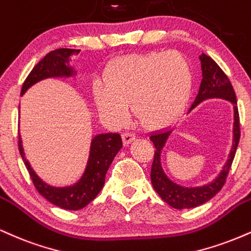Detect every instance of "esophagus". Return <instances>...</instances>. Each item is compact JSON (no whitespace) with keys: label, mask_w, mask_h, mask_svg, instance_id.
Instances as JSON below:
<instances>
[{"label":"esophagus","mask_w":251,"mask_h":251,"mask_svg":"<svg viewBox=\"0 0 251 251\" xmlns=\"http://www.w3.org/2000/svg\"><path fill=\"white\" fill-rule=\"evenodd\" d=\"M134 140H135V135L131 134V132H125V134H123V143H125L126 146L130 144Z\"/></svg>","instance_id":"34e87169"}]
</instances>
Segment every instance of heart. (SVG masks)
<instances>
[{
    "label": "heart",
    "instance_id": "heart-1",
    "mask_svg": "<svg viewBox=\"0 0 251 251\" xmlns=\"http://www.w3.org/2000/svg\"><path fill=\"white\" fill-rule=\"evenodd\" d=\"M194 88L189 61L177 51L126 55L109 66L93 85L99 110L114 122L125 119L126 104L143 126L158 129L181 117Z\"/></svg>",
    "mask_w": 251,
    "mask_h": 251
}]
</instances>
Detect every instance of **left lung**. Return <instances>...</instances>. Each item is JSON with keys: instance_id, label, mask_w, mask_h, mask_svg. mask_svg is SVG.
Listing matches in <instances>:
<instances>
[{"instance_id": "1", "label": "left lung", "mask_w": 251, "mask_h": 251, "mask_svg": "<svg viewBox=\"0 0 251 251\" xmlns=\"http://www.w3.org/2000/svg\"><path fill=\"white\" fill-rule=\"evenodd\" d=\"M200 60H201L202 81L199 94H197L195 101L191 104L189 113L200 103L207 101V100L221 99L230 102L232 108H234L232 144L228 158H226L225 166L217 175V177H215L209 183L200 185V187H184V185L174 182L162 167V149L166 146L168 137L172 131H158L150 135V140L152 141L156 148L151 173H150L151 184L161 199L168 203L170 207L175 209H190L199 207V205L204 204L209 200L213 199L222 189V187L226 183L229 170L231 168L235 154H236L238 142H240V116H238L237 101L234 88H232L226 74L223 73V70L213 58L205 54H202L200 56Z\"/></svg>"}]
</instances>
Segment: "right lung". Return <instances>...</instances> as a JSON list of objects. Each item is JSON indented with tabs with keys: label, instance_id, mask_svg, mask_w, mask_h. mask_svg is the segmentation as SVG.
Returning a JSON list of instances; mask_svg holds the SVG:
<instances>
[{
	"label": "right lung",
	"instance_id": "add662e5",
	"mask_svg": "<svg viewBox=\"0 0 251 251\" xmlns=\"http://www.w3.org/2000/svg\"><path fill=\"white\" fill-rule=\"evenodd\" d=\"M77 49H56L47 54L38 63L32 68L28 77L22 85L21 96L29 88L37 82L47 78H73L76 79L77 72L70 66V57L78 54ZM123 142L120 134L105 132L97 134L91 138L89 156L87 166L82 176L75 183L56 187L43 181L32 169L29 161L26 160L25 149L22 146V138L19 134V149L21 157L25 162L29 175L34 182L35 188L44 199L50 203L66 210H79L89 204L104 185L105 174H107L115 156L122 148Z\"/></svg>",
	"mask_w": 251,
	"mask_h": 251
}]
</instances>
